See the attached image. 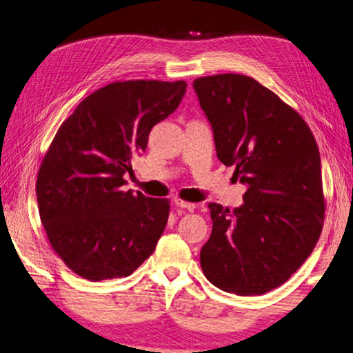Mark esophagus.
<instances>
[{
  "label": "esophagus",
  "instance_id": "1",
  "mask_svg": "<svg viewBox=\"0 0 353 353\" xmlns=\"http://www.w3.org/2000/svg\"><path fill=\"white\" fill-rule=\"evenodd\" d=\"M178 208H183V209H188V210H190V212H194L195 209H196V204L195 203H189V201H184V199H181V198H176L175 201H174Z\"/></svg>",
  "mask_w": 353,
  "mask_h": 353
}]
</instances>
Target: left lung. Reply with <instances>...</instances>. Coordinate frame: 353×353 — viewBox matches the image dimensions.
<instances>
[{
	"label": "left lung",
	"instance_id": "8db88e82",
	"mask_svg": "<svg viewBox=\"0 0 353 353\" xmlns=\"http://www.w3.org/2000/svg\"><path fill=\"white\" fill-rule=\"evenodd\" d=\"M216 155L248 184L241 208L209 203L212 234L199 261L218 289L263 295L314 250L324 224L320 150L307 123L256 79L221 73L194 81Z\"/></svg>",
	"mask_w": 353,
	"mask_h": 353
}]
</instances>
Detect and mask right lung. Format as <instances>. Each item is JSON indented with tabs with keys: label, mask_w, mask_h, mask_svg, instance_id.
<instances>
[{
	"label": "right lung",
	"mask_w": 353,
	"mask_h": 353,
	"mask_svg": "<svg viewBox=\"0 0 353 353\" xmlns=\"http://www.w3.org/2000/svg\"><path fill=\"white\" fill-rule=\"evenodd\" d=\"M185 88L183 79L114 81L59 125L38 170V210L52 249L77 275L129 276L154 254L170 201L123 190L124 174Z\"/></svg>",
	"instance_id": "1"
}]
</instances>
